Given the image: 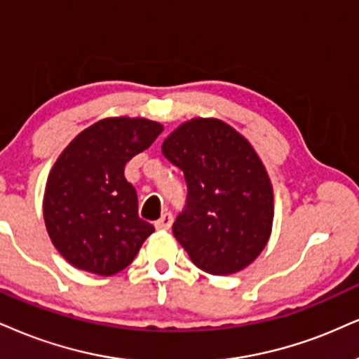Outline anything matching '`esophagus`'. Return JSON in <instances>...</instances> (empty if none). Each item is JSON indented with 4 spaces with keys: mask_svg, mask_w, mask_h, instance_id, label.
<instances>
[{
    "mask_svg": "<svg viewBox=\"0 0 359 359\" xmlns=\"http://www.w3.org/2000/svg\"><path fill=\"white\" fill-rule=\"evenodd\" d=\"M171 224H172V215L170 211H166V213H163L161 218L154 223V226H156V229H170Z\"/></svg>",
    "mask_w": 359,
    "mask_h": 359,
    "instance_id": "34e87169",
    "label": "esophagus"
}]
</instances>
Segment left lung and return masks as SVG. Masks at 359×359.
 Returning a JSON list of instances; mask_svg holds the SVG:
<instances>
[{"label": "left lung", "mask_w": 359, "mask_h": 359, "mask_svg": "<svg viewBox=\"0 0 359 359\" xmlns=\"http://www.w3.org/2000/svg\"><path fill=\"white\" fill-rule=\"evenodd\" d=\"M188 196L172 234L203 271L223 276L258 258L273 226V187L253 146L215 118H194L163 141Z\"/></svg>", "instance_id": "8db88e82"}]
</instances>
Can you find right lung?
Returning a JSON list of instances; mask_svg holds the SVG:
<instances>
[{
    "label": "right lung",
    "mask_w": 359,
    "mask_h": 359,
    "mask_svg": "<svg viewBox=\"0 0 359 359\" xmlns=\"http://www.w3.org/2000/svg\"><path fill=\"white\" fill-rule=\"evenodd\" d=\"M161 131L146 118H106L79 133L56 159L44 189V224L74 268L116 274L154 231L138 216V196L125 166Z\"/></svg>",
    "instance_id": "1"
}]
</instances>
